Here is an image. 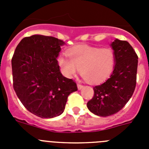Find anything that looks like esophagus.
Instances as JSON below:
<instances>
[{"mask_svg": "<svg viewBox=\"0 0 149 149\" xmlns=\"http://www.w3.org/2000/svg\"><path fill=\"white\" fill-rule=\"evenodd\" d=\"M83 87H84V85H82L81 84H77V88H78V89H81Z\"/></svg>", "mask_w": 149, "mask_h": 149, "instance_id": "1", "label": "esophagus"}]
</instances>
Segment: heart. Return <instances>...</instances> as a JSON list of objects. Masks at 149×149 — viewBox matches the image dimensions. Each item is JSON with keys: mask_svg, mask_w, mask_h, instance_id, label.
I'll return each mask as SVG.
<instances>
[{"mask_svg": "<svg viewBox=\"0 0 149 149\" xmlns=\"http://www.w3.org/2000/svg\"><path fill=\"white\" fill-rule=\"evenodd\" d=\"M68 57L59 55L57 61L63 73L72 77L80 68L85 80L96 84L106 80L115 68L116 54L110 48H100L86 45L74 46L67 51Z\"/></svg>", "mask_w": 149, "mask_h": 149, "instance_id": "b5f03b06", "label": "heart"}]
</instances>
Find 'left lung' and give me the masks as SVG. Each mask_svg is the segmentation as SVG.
<instances>
[{"label": "left lung", "mask_w": 149, "mask_h": 149, "mask_svg": "<svg viewBox=\"0 0 149 149\" xmlns=\"http://www.w3.org/2000/svg\"><path fill=\"white\" fill-rule=\"evenodd\" d=\"M116 54L114 70L103 84L93 87L94 95L87 107L98 116H109L123 108L136 84L138 56L127 41L116 39L111 44Z\"/></svg>", "instance_id": "obj_1"}]
</instances>
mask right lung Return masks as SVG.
Instances as JSON below:
<instances>
[{
    "mask_svg": "<svg viewBox=\"0 0 149 149\" xmlns=\"http://www.w3.org/2000/svg\"><path fill=\"white\" fill-rule=\"evenodd\" d=\"M63 45L53 36L24 37L12 58L14 90L25 108L41 118L63 113L68 96L77 90L76 83L60 72L56 58Z\"/></svg>",
    "mask_w": 149,
    "mask_h": 149,
    "instance_id": "obj_1",
    "label": "right lung"
}]
</instances>
